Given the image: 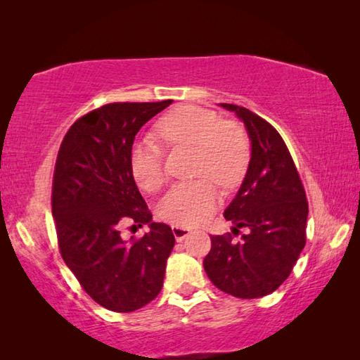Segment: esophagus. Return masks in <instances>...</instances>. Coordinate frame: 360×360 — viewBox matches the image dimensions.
<instances>
[{
  "mask_svg": "<svg viewBox=\"0 0 360 360\" xmlns=\"http://www.w3.org/2000/svg\"><path fill=\"white\" fill-rule=\"evenodd\" d=\"M172 230H173V235H174V238H176V241H184L188 235L192 233V230L188 229V227H182V225H173L172 227Z\"/></svg>",
  "mask_w": 360,
  "mask_h": 360,
  "instance_id": "obj_1",
  "label": "esophagus"
}]
</instances>
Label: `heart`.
<instances>
[{
  "mask_svg": "<svg viewBox=\"0 0 360 360\" xmlns=\"http://www.w3.org/2000/svg\"><path fill=\"white\" fill-rule=\"evenodd\" d=\"M157 135L169 146L197 148L195 176H206L224 188H231L245 176L251 146L245 130L225 122L217 112L200 106H181L157 122ZM133 178L146 192H155L165 182L163 148L155 136L138 139L130 154ZM219 203V192L208 179L178 182L158 203L163 221L192 227L206 221Z\"/></svg>",
  "mask_w": 360,
  "mask_h": 360,
  "instance_id": "1",
  "label": "heart"
}]
</instances>
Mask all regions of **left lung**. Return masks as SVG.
<instances>
[{"label": "left lung", "instance_id": "8db88e82", "mask_svg": "<svg viewBox=\"0 0 360 360\" xmlns=\"http://www.w3.org/2000/svg\"><path fill=\"white\" fill-rule=\"evenodd\" d=\"M236 114L251 141L248 172L224 217L233 233L248 227L241 241L231 235L211 236L203 266L225 294L259 298L275 292L304 248L308 202L294 160L279 133L246 108L221 103Z\"/></svg>", "mask_w": 360, "mask_h": 360}]
</instances>
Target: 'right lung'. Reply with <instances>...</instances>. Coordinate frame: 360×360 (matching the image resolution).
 Listing matches in <instances>:
<instances>
[{
	"mask_svg": "<svg viewBox=\"0 0 360 360\" xmlns=\"http://www.w3.org/2000/svg\"><path fill=\"white\" fill-rule=\"evenodd\" d=\"M111 103L76 120L60 146L52 216L60 252L84 290L115 313H130L162 290L174 246L172 227L152 222L130 167L136 133L172 105ZM150 225L141 240H121L120 225Z\"/></svg>",
	"mask_w": 360,
	"mask_h": 360,
	"instance_id": "right-lung-1",
	"label": "right lung"
}]
</instances>
